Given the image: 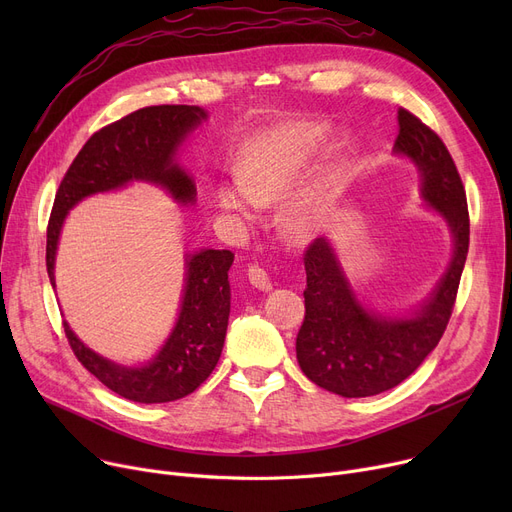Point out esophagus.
Returning <instances> with one entry per match:
<instances>
[{
	"label": "esophagus",
	"mask_w": 512,
	"mask_h": 512,
	"mask_svg": "<svg viewBox=\"0 0 512 512\" xmlns=\"http://www.w3.org/2000/svg\"><path fill=\"white\" fill-rule=\"evenodd\" d=\"M249 282L259 288V290H272V280H270V274H267L263 267L259 265H251L249 267Z\"/></svg>",
	"instance_id": "obj_1"
}]
</instances>
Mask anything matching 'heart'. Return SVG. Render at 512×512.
<instances>
[{
	"label": "heart",
	"mask_w": 512,
	"mask_h": 512,
	"mask_svg": "<svg viewBox=\"0 0 512 512\" xmlns=\"http://www.w3.org/2000/svg\"><path fill=\"white\" fill-rule=\"evenodd\" d=\"M324 145V128L311 122L280 124L259 132L240 159V176L215 186V203L236 220H257L261 205L278 203L294 193ZM344 172L332 168L284 211V228L292 238H311L328 224L344 191Z\"/></svg>",
	"instance_id": "1"
}]
</instances>
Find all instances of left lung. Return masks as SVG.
Returning a JSON list of instances; mask_svg holds the SVG:
<instances>
[{"label":"left lung","mask_w":512,"mask_h":512,"mask_svg":"<svg viewBox=\"0 0 512 512\" xmlns=\"http://www.w3.org/2000/svg\"><path fill=\"white\" fill-rule=\"evenodd\" d=\"M394 153L417 166L421 197L452 232V259L419 309L390 317L359 303L326 236L307 247L305 319L297 336V359L313 384L344 398L373 396L398 386L434 351L448 326L467 261V195L442 139L400 107Z\"/></svg>","instance_id":"obj_1"}]
</instances>
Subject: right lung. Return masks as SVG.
<instances>
[{
	"label": "right lung",
	"instance_id": "right-lung-1",
	"mask_svg": "<svg viewBox=\"0 0 512 512\" xmlns=\"http://www.w3.org/2000/svg\"><path fill=\"white\" fill-rule=\"evenodd\" d=\"M207 112L197 105H151L107 124L78 151L53 201L47 226V274L56 288L58 240L68 211L95 193L116 191L128 182L157 184L182 205L195 203L193 178L176 164V151ZM232 251L203 249L186 255V278L176 326L159 353L141 367L118 365L91 351L64 321V332L76 359L95 378L122 398L172 402L195 392L222 355L228 315Z\"/></svg>",
	"mask_w": 512,
	"mask_h": 512
}]
</instances>
